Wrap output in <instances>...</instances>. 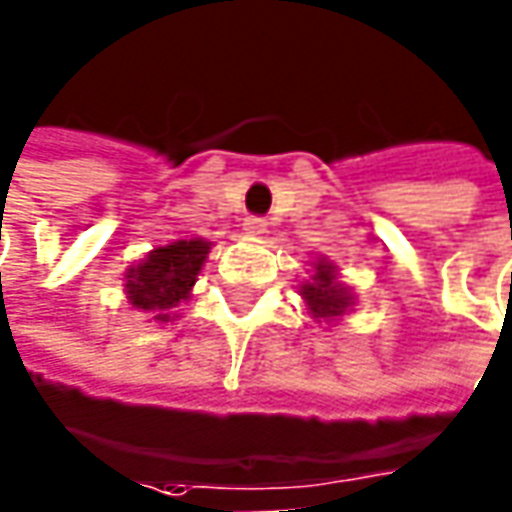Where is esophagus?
Segmentation results:
<instances>
[{
	"mask_svg": "<svg viewBox=\"0 0 512 512\" xmlns=\"http://www.w3.org/2000/svg\"><path fill=\"white\" fill-rule=\"evenodd\" d=\"M266 226H269L266 218H260V215H249V218L243 221V232H246V235H263V232H266Z\"/></svg>",
	"mask_w": 512,
	"mask_h": 512,
	"instance_id": "1",
	"label": "esophagus"
}]
</instances>
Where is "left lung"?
<instances>
[{"mask_svg":"<svg viewBox=\"0 0 512 512\" xmlns=\"http://www.w3.org/2000/svg\"><path fill=\"white\" fill-rule=\"evenodd\" d=\"M303 297L311 306L314 317H337L351 303V294L337 283L334 269L328 263H317V274H314L311 283L303 286Z\"/></svg>","mask_w":512,"mask_h":512,"instance_id":"8db88e82","label":"left lung"}]
</instances>
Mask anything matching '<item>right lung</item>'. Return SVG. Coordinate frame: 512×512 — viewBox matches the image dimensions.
<instances>
[{
    "label": "right lung",
    "instance_id": "1",
    "mask_svg": "<svg viewBox=\"0 0 512 512\" xmlns=\"http://www.w3.org/2000/svg\"><path fill=\"white\" fill-rule=\"evenodd\" d=\"M206 255L209 243L201 238L175 240L150 252L124 277L130 303L155 314V320H169V311L189 297Z\"/></svg>",
    "mask_w": 512,
    "mask_h": 512
}]
</instances>
